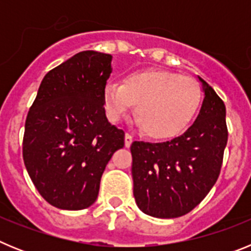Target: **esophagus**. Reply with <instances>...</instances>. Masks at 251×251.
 I'll use <instances>...</instances> for the list:
<instances>
[{
  "label": "esophagus",
  "mask_w": 251,
  "mask_h": 251,
  "mask_svg": "<svg viewBox=\"0 0 251 251\" xmlns=\"http://www.w3.org/2000/svg\"><path fill=\"white\" fill-rule=\"evenodd\" d=\"M132 142H133L132 136H130L129 133H126V137H124V145H126V147L129 148L130 145H132Z\"/></svg>",
  "instance_id": "34e87169"
}]
</instances>
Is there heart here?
I'll return each instance as SVG.
<instances>
[{
    "label": "heart",
    "mask_w": 251,
    "mask_h": 251,
    "mask_svg": "<svg viewBox=\"0 0 251 251\" xmlns=\"http://www.w3.org/2000/svg\"><path fill=\"white\" fill-rule=\"evenodd\" d=\"M106 115L118 122L136 103L137 123L152 139H171L182 134L196 118L202 104V89L191 76L168 70L130 73L123 81L104 86Z\"/></svg>",
    "instance_id": "1"
}]
</instances>
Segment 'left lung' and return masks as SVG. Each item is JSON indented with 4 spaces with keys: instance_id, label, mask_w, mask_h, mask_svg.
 <instances>
[{
    "instance_id": "1",
    "label": "left lung",
    "mask_w": 251,
    "mask_h": 251,
    "mask_svg": "<svg viewBox=\"0 0 251 251\" xmlns=\"http://www.w3.org/2000/svg\"><path fill=\"white\" fill-rule=\"evenodd\" d=\"M200 114L182 136L162 143L133 142V195L145 214L174 219L194 210L216 183L227 143L226 108L203 79Z\"/></svg>"
}]
</instances>
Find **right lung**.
<instances>
[{
    "label": "right lung",
    "instance_id": "obj_1",
    "mask_svg": "<svg viewBox=\"0 0 251 251\" xmlns=\"http://www.w3.org/2000/svg\"><path fill=\"white\" fill-rule=\"evenodd\" d=\"M112 55L81 51L44 76L28 110L22 142L25 167L39 194L63 210L95 202L124 132L108 122L104 86Z\"/></svg>",
    "mask_w": 251,
    "mask_h": 251
}]
</instances>
